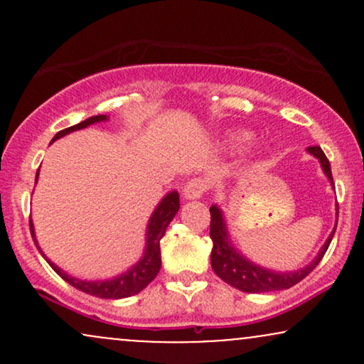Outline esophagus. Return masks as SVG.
Here are the masks:
<instances>
[{
  "mask_svg": "<svg viewBox=\"0 0 364 364\" xmlns=\"http://www.w3.org/2000/svg\"><path fill=\"white\" fill-rule=\"evenodd\" d=\"M208 190V183L203 178H191L183 188V195L186 200L200 198Z\"/></svg>",
  "mask_w": 364,
  "mask_h": 364,
  "instance_id": "esophagus-1",
  "label": "esophagus"
}]
</instances>
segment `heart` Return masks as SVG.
<instances>
[{
  "instance_id": "1",
  "label": "heart",
  "mask_w": 364,
  "mask_h": 364,
  "mask_svg": "<svg viewBox=\"0 0 364 364\" xmlns=\"http://www.w3.org/2000/svg\"><path fill=\"white\" fill-rule=\"evenodd\" d=\"M246 139H248V136H246V135H237L236 136V141H237V144H243V141H246Z\"/></svg>"
}]
</instances>
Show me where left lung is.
<instances>
[{
    "label": "left lung",
    "instance_id": "8db88e82",
    "mask_svg": "<svg viewBox=\"0 0 364 364\" xmlns=\"http://www.w3.org/2000/svg\"><path fill=\"white\" fill-rule=\"evenodd\" d=\"M308 152L311 156H315L320 161L321 168H323L325 174L330 179V183L333 185L332 171H330V162L327 156L323 154L318 145H313L308 147ZM339 214V210H337ZM337 228V224H336ZM328 236V240L325 241V245L321 246L318 257L313 260L310 265H306L304 269L298 270V272H272V270L262 269V267L255 265V263L248 262L246 258L241 257L240 253L229 245L228 240V231H225V224L223 219V214L215 205L210 207V237H212V253H210V263L212 269L217 274V277L223 279L224 282H228L229 286L236 287V289L243 292H269V291H281V289H289V287L296 286L299 281H303L308 274L318 265L321 258H323L325 252L328 250L330 241H332L333 232Z\"/></svg>",
    "mask_w": 364,
    "mask_h": 364
}]
</instances>
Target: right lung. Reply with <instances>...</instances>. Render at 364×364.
I'll list each match as a JSON object with an SVG mask.
<instances>
[{"label":"right lung","mask_w":364,"mask_h":364,"mask_svg":"<svg viewBox=\"0 0 364 364\" xmlns=\"http://www.w3.org/2000/svg\"><path fill=\"white\" fill-rule=\"evenodd\" d=\"M104 119H107L104 114L87 118L85 121H82V123L75 124V127L65 128L61 129V132H58L53 141L61 139V136L68 135V133L75 132V129L87 128L89 124L97 123V121H104ZM37 176H39V171H37ZM178 210H179V195L178 191H171L169 195H166L164 198H162V202L157 205L156 212H154L152 217H150V223L147 228V248H145L144 258H141L135 267H132L128 272L118 275L116 279H111V281H95V282L75 279L72 275L63 272L60 267L54 265L49 258H46L43 250L39 248V245H37L36 241L34 224H32V220L28 224H31V232L37 245V250H39L41 255L46 258V262L51 265V269L60 275L61 279H65L66 282L72 284V286L77 287V289L87 292V294L90 296H95V298L121 299V298H128V296H133L136 294V292H140L141 289H145V287L156 279L159 270H161V240Z\"/></svg>","instance_id":"obj_1"}]
</instances>
